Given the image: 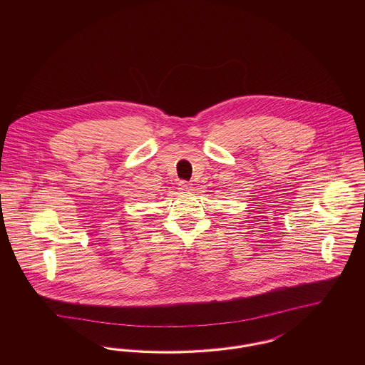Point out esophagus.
<instances>
[{"label":"esophagus","mask_w":365,"mask_h":365,"mask_svg":"<svg viewBox=\"0 0 365 365\" xmlns=\"http://www.w3.org/2000/svg\"><path fill=\"white\" fill-rule=\"evenodd\" d=\"M178 189L182 191H190L191 187H192V185H191L190 182H187V180H180L179 183H178Z\"/></svg>","instance_id":"34e87169"}]
</instances>
